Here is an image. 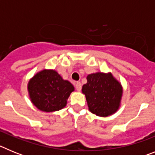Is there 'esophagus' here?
Instances as JSON below:
<instances>
[{
	"mask_svg": "<svg viewBox=\"0 0 155 155\" xmlns=\"http://www.w3.org/2000/svg\"><path fill=\"white\" fill-rule=\"evenodd\" d=\"M75 87H76L77 91H81V82L79 81L76 82V84H75Z\"/></svg>",
	"mask_w": 155,
	"mask_h": 155,
	"instance_id": "1",
	"label": "esophagus"
}]
</instances>
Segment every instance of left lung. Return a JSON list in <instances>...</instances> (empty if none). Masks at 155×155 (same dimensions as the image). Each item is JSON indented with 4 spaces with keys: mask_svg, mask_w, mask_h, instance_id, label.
Segmentation results:
<instances>
[{
    "mask_svg": "<svg viewBox=\"0 0 155 155\" xmlns=\"http://www.w3.org/2000/svg\"><path fill=\"white\" fill-rule=\"evenodd\" d=\"M82 93L85 95L90 112L106 117L120 109L124 89L112 73L96 72L87 75Z\"/></svg>",
    "mask_w": 155,
    "mask_h": 155,
    "instance_id": "1",
    "label": "left lung"
}]
</instances>
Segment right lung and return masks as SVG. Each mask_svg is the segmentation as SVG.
I'll use <instances>...</instances> for the list:
<instances>
[{
    "label": "right lung",
    "mask_w": 155,
    "mask_h": 155,
    "mask_svg": "<svg viewBox=\"0 0 155 155\" xmlns=\"http://www.w3.org/2000/svg\"><path fill=\"white\" fill-rule=\"evenodd\" d=\"M28 92L31 103L42 112L52 113L62 109L74 87L64 80L57 71L43 69L28 81Z\"/></svg>",
    "instance_id": "1"
}]
</instances>
